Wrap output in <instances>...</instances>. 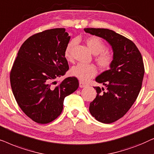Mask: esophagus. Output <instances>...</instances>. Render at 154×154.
Returning a JSON list of instances; mask_svg holds the SVG:
<instances>
[{
	"label": "esophagus",
	"instance_id": "1",
	"mask_svg": "<svg viewBox=\"0 0 154 154\" xmlns=\"http://www.w3.org/2000/svg\"><path fill=\"white\" fill-rule=\"evenodd\" d=\"M88 85L87 83H84V82H82V81H80L79 82V87L80 88H85V87H87Z\"/></svg>",
	"mask_w": 154,
	"mask_h": 154
}]
</instances>
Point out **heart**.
I'll list each match as a JSON object with an SVG mask.
<instances>
[{"label": "heart", "instance_id": "b5f03b06", "mask_svg": "<svg viewBox=\"0 0 154 154\" xmlns=\"http://www.w3.org/2000/svg\"><path fill=\"white\" fill-rule=\"evenodd\" d=\"M88 48L94 54H96L95 60L99 66L103 69H108L113 60V54L109 50H105L106 45L99 37L91 36L86 39ZM75 44V41H71L66 45L64 50V57L67 60H71V51ZM97 70L94 64H85L79 63L73 66L71 69L72 76L77 78L81 81H87L97 74Z\"/></svg>", "mask_w": 154, "mask_h": 154}]
</instances>
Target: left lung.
Here are the masks:
<instances>
[{
    "label": "left lung",
    "mask_w": 154,
    "mask_h": 154,
    "mask_svg": "<svg viewBox=\"0 0 154 154\" xmlns=\"http://www.w3.org/2000/svg\"><path fill=\"white\" fill-rule=\"evenodd\" d=\"M84 31L104 39L112 48L110 69L95 79L106 90L94 87L97 94L90 104L89 111L101 123H113L129 111L140 93L144 75L142 54L133 42L112 30L87 28Z\"/></svg>",
    "instance_id": "1"
}]
</instances>
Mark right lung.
I'll use <instances>...</instances> for the list:
<instances>
[{
    "mask_svg": "<svg viewBox=\"0 0 154 154\" xmlns=\"http://www.w3.org/2000/svg\"><path fill=\"white\" fill-rule=\"evenodd\" d=\"M71 37L64 28L31 35L21 46L10 72L14 98L27 116L38 123H48L62 113L64 100L78 89L79 81L56 79L69 70L64 50Z\"/></svg>",
    "mask_w": 154,
    "mask_h": 154,
    "instance_id": "obj_1",
    "label": "right lung"
}]
</instances>
